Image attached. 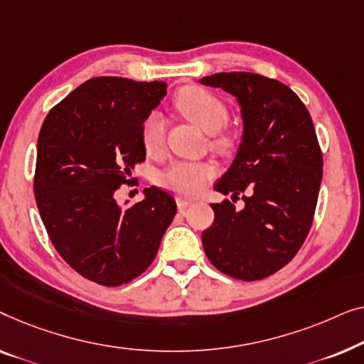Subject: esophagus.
Listing matches in <instances>:
<instances>
[{
    "label": "esophagus",
    "mask_w": 364,
    "mask_h": 364,
    "mask_svg": "<svg viewBox=\"0 0 364 364\" xmlns=\"http://www.w3.org/2000/svg\"><path fill=\"white\" fill-rule=\"evenodd\" d=\"M176 204H178V208H180V209H184V208H188L189 204H193V201H191V199H186V198H178Z\"/></svg>",
    "instance_id": "34e87169"
}]
</instances>
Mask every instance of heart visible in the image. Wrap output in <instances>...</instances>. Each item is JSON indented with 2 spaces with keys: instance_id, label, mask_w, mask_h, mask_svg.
<instances>
[{
  "instance_id": "b5f03b06",
  "label": "heart",
  "mask_w": 364,
  "mask_h": 364,
  "mask_svg": "<svg viewBox=\"0 0 364 364\" xmlns=\"http://www.w3.org/2000/svg\"><path fill=\"white\" fill-rule=\"evenodd\" d=\"M176 109L191 120L193 124L201 127L204 132L216 133L228 122V107L224 102L201 87H186L175 99ZM166 122L160 112H151L143 122L141 140L148 153H160L165 146ZM214 146L226 148L229 136L216 133ZM216 175L213 165L198 161H175L160 173V184L180 196H196L206 186L209 180Z\"/></svg>"
}]
</instances>
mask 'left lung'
<instances>
[{
	"mask_svg": "<svg viewBox=\"0 0 364 364\" xmlns=\"http://www.w3.org/2000/svg\"><path fill=\"white\" fill-rule=\"evenodd\" d=\"M199 82L234 95L244 122L237 155L214 189L232 201L244 194L245 206L211 204L204 252L229 277L265 279L295 257L314 223L323 176L314 122L299 95L275 79L219 73Z\"/></svg>",
	"mask_w": 364,
	"mask_h": 364,
	"instance_id": "1",
	"label": "left lung"
}]
</instances>
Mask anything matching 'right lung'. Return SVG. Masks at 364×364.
Masks as SVG:
<instances>
[{
    "label": "right lung",
    "instance_id": "1",
    "mask_svg": "<svg viewBox=\"0 0 364 364\" xmlns=\"http://www.w3.org/2000/svg\"><path fill=\"white\" fill-rule=\"evenodd\" d=\"M166 94L160 80L94 77L46 117L34 194L50 242L82 277L119 287L145 272L176 214L163 189L119 206L115 193L145 161L143 122Z\"/></svg>",
    "mask_w": 364,
    "mask_h": 364
}]
</instances>
